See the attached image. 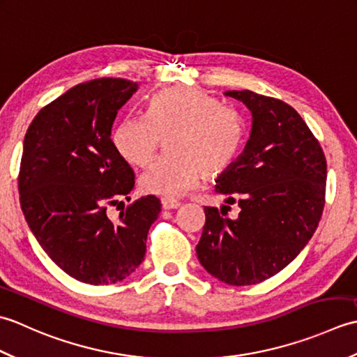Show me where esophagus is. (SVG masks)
Listing matches in <instances>:
<instances>
[{
	"instance_id": "esophagus-1",
	"label": "esophagus",
	"mask_w": 357,
	"mask_h": 357,
	"mask_svg": "<svg viewBox=\"0 0 357 357\" xmlns=\"http://www.w3.org/2000/svg\"><path fill=\"white\" fill-rule=\"evenodd\" d=\"M161 204H162V208L164 210H174V208H179L181 207V202L174 201V199H169V198H162Z\"/></svg>"
}]
</instances>
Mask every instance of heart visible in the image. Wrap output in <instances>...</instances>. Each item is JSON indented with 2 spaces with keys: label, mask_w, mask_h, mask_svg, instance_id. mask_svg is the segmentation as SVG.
<instances>
[{
  "label": "heart",
  "mask_w": 357,
  "mask_h": 357,
  "mask_svg": "<svg viewBox=\"0 0 357 357\" xmlns=\"http://www.w3.org/2000/svg\"><path fill=\"white\" fill-rule=\"evenodd\" d=\"M165 156L142 173L146 193L178 198L198 185L202 178L218 176L229 169L244 138L238 112L218 105L215 98L196 89H169L153 95L146 115L126 116L112 139L128 164L147 165L167 138Z\"/></svg>",
  "instance_id": "obj_1"
}]
</instances>
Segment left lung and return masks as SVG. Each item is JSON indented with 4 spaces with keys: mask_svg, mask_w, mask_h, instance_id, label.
<instances>
[{
    "mask_svg": "<svg viewBox=\"0 0 357 357\" xmlns=\"http://www.w3.org/2000/svg\"><path fill=\"white\" fill-rule=\"evenodd\" d=\"M252 113L242 153L216 179L225 202H238L236 219L206 207L196 245L201 265L229 285H253L284 270L321 221L327 161L319 142L290 105L252 90H227Z\"/></svg>",
    "mask_w": 357,
    "mask_h": 357,
    "instance_id": "left-lung-1",
    "label": "left lung"
}]
</instances>
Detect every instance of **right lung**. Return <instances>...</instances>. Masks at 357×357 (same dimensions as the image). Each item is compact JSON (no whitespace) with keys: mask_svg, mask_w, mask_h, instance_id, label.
<instances>
[{"mask_svg":"<svg viewBox=\"0 0 357 357\" xmlns=\"http://www.w3.org/2000/svg\"><path fill=\"white\" fill-rule=\"evenodd\" d=\"M139 89L123 78L67 90L33 118L24 136L20 202L38 244L59 268L92 285L115 284L139 267L161 201L149 195L107 216L135 185L113 141L118 110Z\"/></svg>","mask_w":357,"mask_h":357,"instance_id":"obj_1","label":"right lung"}]
</instances>
